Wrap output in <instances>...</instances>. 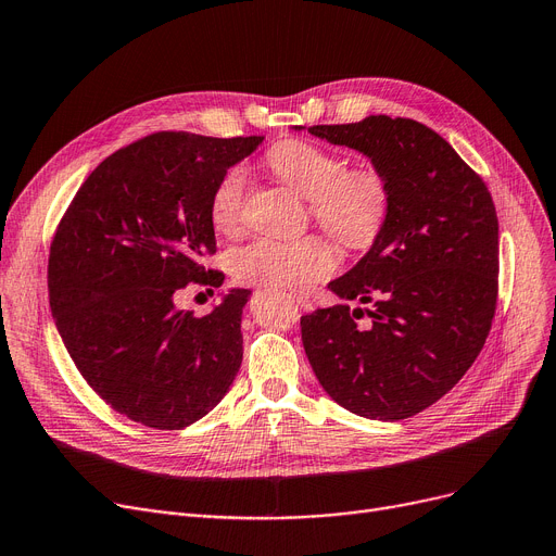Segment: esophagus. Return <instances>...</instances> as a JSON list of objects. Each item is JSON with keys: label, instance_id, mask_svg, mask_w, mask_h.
Returning a JSON list of instances; mask_svg holds the SVG:
<instances>
[{"label": "esophagus", "instance_id": "34e87169", "mask_svg": "<svg viewBox=\"0 0 556 556\" xmlns=\"http://www.w3.org/2000/svg\"><path fill=\"white\" fill-rule=\"evenodd\" d=\"M302 308H311V302H308V298H302V295H298V298H293Z\"/></svg>", "mask_w": 556, "mask_h": 556}]
</instances>
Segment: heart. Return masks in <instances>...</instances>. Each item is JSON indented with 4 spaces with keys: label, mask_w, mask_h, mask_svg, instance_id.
Wrapping results in <instances>:
<instances>
[{
    "label": "heart",
    "mask_w": 556,
    "mask_h": 556,
    "mask_svg": "<svg viewBox=\"0 0 556 556\" xmlns=\"http://www.w3.org/2000/svg\"><path fill=\"white\" fill-rule=\"evenodd\" d=\"M270 170L311 200V215L345 248H366L381 231L389 213V186L372 167L345 170V161L308 140H281L268 152ZM248 175L231 170L211 195V223L220 233H233L243 215ZM333 252L318 236L300 240L256 238L229 256L236 281L261 288H304L333 270Z\"/></svg>",
    "instance_id": "b5f03b06"
}]
</instances>
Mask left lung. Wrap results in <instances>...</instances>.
I'll list each match as a JSON object with an SVG mask.
<instances>
[{
	"label": "left lung",
	"instance_id": "1",
	"mask_svg": "<svg viewBox=\"0 0 556 556\" xmlns=\"http://www.w3.org/2000/svg\"><path fill=\"white\" fill-rule=\"evenodd\" d=\"M308 134L364 154L389 186V213L366 256L329 281L341 300L375 308L302 316L304 352L348 412L412 418L454 389L486 343L500 270L495 204L452 144L416 119L368 115ZM364 315L371 320L361 326Z\"/></svg>",
	"mask_w": 556,
	"mask_h": 556
}]
</instances>
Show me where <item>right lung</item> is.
Segmentation results:
<instances>
[{"label":"right lung","mask_w":556,"mask_h":556,"mask_svg":"<svg viewBox=\"0 0 556 556\" xmlns=\"http://www.w3.org/2000/svg\"><path fill=\"white\" fill-rule=\"evenodd\" d=\"M263 136L161 131L104 159L56 229L47 268L50 306L81 377L117 414L184 429L218 404L243 361L240 318L252 295L231 288L206 316L177 308L215 252L211 195Z\"/></svg>","instance_id":"right-lung-1"}]
</instances>
